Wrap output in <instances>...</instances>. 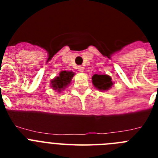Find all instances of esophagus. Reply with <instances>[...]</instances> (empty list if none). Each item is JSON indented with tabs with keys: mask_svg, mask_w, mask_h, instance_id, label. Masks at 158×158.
<instances>
[{
	"mask_svg": "<svg viewBox=\"0 0 158 158\" xmlns=\"http://www.w3.org/2000/svg\"><path fill=\"white\" fill-rule=\"evenodd\" d=\"M84 69H85V68H84L83 66H81H81H78L77 68V70L80 71V72H83Z\"/></svg>",
	"mask_w": 158,
	"mask_h": 158,
	"instance_id": "obj_1",
	"label": "esophagus"
}]
</instances>
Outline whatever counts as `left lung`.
<instances>
[{
    "label": "left lung",
    "instance_id": "left-lung-1",
    "mask_svg": "<svg viewBox=\"0 0 158 158\" xmlns=\"http://www.w3.org/2000/svg\"><path fill=\"white\" fill-rule=\"evenodd\" d=\"M92 80L95 87L101 91L108 90L113 85L111 77L108 75L94 74L92 77Z\"/></svg>",
    "mask_w": 158,
    "mask_h": 158
}]
</instances>
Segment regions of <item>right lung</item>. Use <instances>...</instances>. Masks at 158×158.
I'll use <instances>...</instances> for the list:
<instances>
[{
    "label": "right lung",
    "mask_w": 158,
    "mask_h": 158,
    "mask_svg": "<svg viewBox=\"0 0 158 158\" xmlns=\"http://www.w3.org/2000/svg\"><path fill=\"white\" fill-rule=\"evenodd\" d=\"M73 75L74 73L71 71H62L59 76L56 77L54 80L51 81V87L54 88V90L60 92L70 83Z\"/></svg>",
    "instance_id": "add662e5"
}]
</instances>
